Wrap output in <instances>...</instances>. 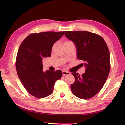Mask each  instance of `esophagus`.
<instances>
[{
	"label": "esophagus",
	"instance_id": "obj_1",
	"mask_svg": "<svg viewBox=\"0 0 125 125\" xmlns=\"http://www.w3.org/2000/svg\"><path fill=\"white\" fill-rule=\"evenodd\" d=\"M62 74H63V76H65V75H68L70 74V73H69V72H67V71H63Z\"/></svg>",
	"mask_w": 125,
	"mask_h": 125
}]
</instances>
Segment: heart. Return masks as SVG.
Masks as SVG:
<instances>
[{
	"mask_svg": "<svg viewBox=\"0 0 125 125\" xmlns=\"http://www.w3.org/2000/svg\"><path fill=\"white\" fill-rule=\"evenodd\" d=\"M71 42V41H65V42Z\"/></svg>",
	"mask_w": 125,
	"mask_h": 125,
	"instance_id": "heart-1",
	"label": "heart"
}]
</instances>
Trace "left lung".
<instances>
[{"mask_svg":"<svg viewBox=\"0 0 125 125\" xmlns=\"http://www.w3.org/2000/svg\"><path fill=\"white\" fill-rule=\"evenodd\" d=\"M67 39L77 47V58L86 67L82 75L72 72L75 82L71 85L78 98L88 99L94 96L104 85L110 70V57L107 44L100 35L88 31H65Z\"/></svg>","mask_w":125,"mask_h":125,"instance_id":"1","label":"left lung"}]
</instances>
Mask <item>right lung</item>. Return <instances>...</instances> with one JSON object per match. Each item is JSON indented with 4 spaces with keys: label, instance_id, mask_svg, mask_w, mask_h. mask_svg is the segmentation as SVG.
I'll return each instance as SVG.
<instances>
[{
    "label": "right lung",
    "instance_id": "obj_1",
    "mask_svg": "<svg viewBox=\"0 0 125 125\" xmlns=\"http://www.w3.org/2000/svg\"><path fill=\"white\" fill-rule=\"evenodd\" d=\"M64 33V31L31 33L19 48L15 62L17 74L26 90L36 98L51 94L55 82L62 77L61 70L44 72L42 61L50 57L53 45Z\"/></svg>",
    "mask_w": 125,
    "mask_h": 125
}]
</instances>
